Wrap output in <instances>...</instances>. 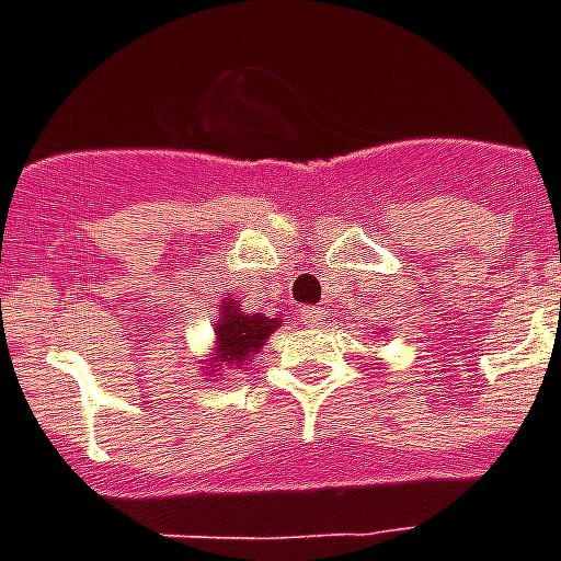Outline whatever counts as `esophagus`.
<instances>
[{"label": "esophagus", "instance_id": "obj_1", "mask_svg": "<svg viewBox=\"0 0 561 561\" xmlns=\"http://www.w3.org/2000/svg\"><path fill=\"white\" fill-rule=\"evenodd\" d=\"M300 318H304V323H307V327H318V323H323V318H327V309L304 307L300 309Z\"/></svg>", "mask_w": 561, "mask_h": 561}]
</instances>
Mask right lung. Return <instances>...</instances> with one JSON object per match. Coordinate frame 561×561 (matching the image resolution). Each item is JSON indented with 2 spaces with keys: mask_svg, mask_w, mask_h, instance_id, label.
I'll return each instance as SVG.
<instances>
[{
  "mask_svg": "<svg viewBox=\"0 0 561 561\" xmlns=\"http://www.w3.org/2000/svg\"><path fill=\"white\" fill-rule=\"evenodd\" d=\"M220 318L215 321V337H211V353L203 360V375L217 378L220 369L231 373H247L249 360L266 346V337L280 330L284 318H270L263 312H243L234 298L220 304Z\"/></svg>",
  "mask_w": 561,
  "mask_h": 561,
  "instance_id": "right-lung-1",
  "label": "right lung"
}]
</instances>
